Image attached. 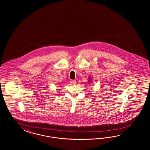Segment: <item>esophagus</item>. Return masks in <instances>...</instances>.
Returning a JSON list of instances; mask_svg holds the SVG:
<instances>
[{
    "instance_id": "34e87169",
    "label": "esophagus",
    "mask_w": 150,
    "mask_h": 150,
    "mask_svg": "<svg viewBox=\"0 0 150 150\" xmlns=\"http://www.w3.org/2000/svg\"><path fill=\"white\" fill-rule=\"evenodd\" d=\"M70 82H71V83H73V84H75V83H76V80H72L70 81Z\"/></svg>"
}]
</instances>
